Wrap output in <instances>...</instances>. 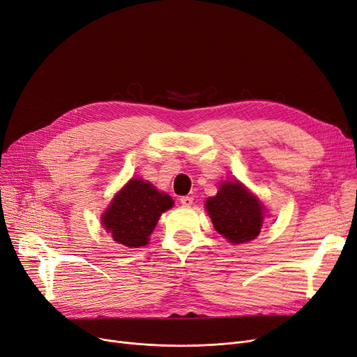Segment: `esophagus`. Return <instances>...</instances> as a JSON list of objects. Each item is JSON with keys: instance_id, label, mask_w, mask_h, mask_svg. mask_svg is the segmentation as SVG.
Instances as JSON below:
<instances>
[{"instance_id": "34e87169", "label": "esophagus", "mask_w": 357, "mask_h": 357, "mask_svg": "<svg viewBox=\"0 0 357 357\" xmlns=\"http://www.w3.org/2000/svg\"><path fill=\"white\" fill-rule=\"evenodd\" d=\"M180 202H181V205H184V206H190V205L193 204V197H192V196H181V197H180Z\"/></svg>"}]
</instances>
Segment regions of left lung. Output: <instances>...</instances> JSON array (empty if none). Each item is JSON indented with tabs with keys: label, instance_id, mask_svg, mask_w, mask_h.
I'll return each mask as SVG.
<instances>
[{
	"label": "left lung",
	"instance_id": "8db88e82",
	"mask_svg": "<svg viewBox=\"0 0 357 357\" xmlns=\"http://www.w3.org/2000/svg\"><path fill=\"white\" fill-rule=\"evenodd\" d=\"M205 206L215 230L231 243H245L259 236L264 208L243 184L222 183L217 196L209 197Z\"/></svg>",
	"mask_w": 357,
	"mask_h": 357
}]
</instances>
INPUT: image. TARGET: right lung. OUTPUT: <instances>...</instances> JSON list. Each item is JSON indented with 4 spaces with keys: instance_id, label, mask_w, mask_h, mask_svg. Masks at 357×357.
<instances>
[{
    "instance_id": "add662e5",
    "label": "right lung",
    "mask_w": 357,
    "mask_h": 357,
    "mask_svg": "<svg viewBox=\"0 0 357 357\" xmlns=\"http://www.w3.org/2000/svg\"><path fill=\"white\" fill-rule=\"evenodd\" d=\"M173 204V199L148 181L130 180L114 197L102 224L117 243L127 248L145 246L161 213Z\"/></svg>"
}]
</instances>
